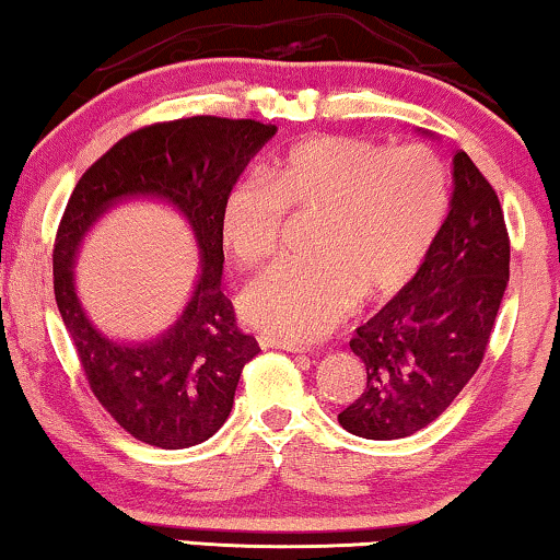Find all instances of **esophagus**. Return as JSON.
I'll use <instances>...</instances> for the list:
<instances>
[{"mask_svg": "<svg viewBox=\"0 0 560 560\" xmlns=\"http://www.w3.org/2000/svg\"><path fill=\"white\" fill-rule=\"evenodd\" d=\"M259 347H262V350H285V352H293V354H303L306 352V347H301V345H295V342H285V339H275V337H270V334H259Z\"/></svg>", "mask_w": 560, "mask_h": 560, "instance_id": "obj_1", "label": "esophagus"}]
</instances>
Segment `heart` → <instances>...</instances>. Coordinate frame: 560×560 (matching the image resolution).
I'll return each instance as SVG.
<instances>
[{
	"mask_svg": "<svg viewBox=\"0 0 560 560\" xmlns=\"http://www.w3.org/2000/svg\"><path fill=\"white\" fill-rule=\"evenodd\" d=\"M450 206L445 164L424 147L388 149L354 136L295 143L244 177L221 206V238L242 265L270 257L285 210H318L314 257H285L242 293L246 322L288 342H314L345 322L360 293L401 290L438 242Z\"/></svg>",
	"mask_w": 560,
	"mask_h": 560,
	"instance_id": "1",
	"label": "heart"
}]
</instances>
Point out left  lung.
<instances>
[{
  "label": "left lung",
  "instance_id": "8db88e82",
  "mask_svg": "<svg viewBox=\"0 0 560 560\" xmlns=\"http://www.w3.org/2000/svg\"><path fill=\"white\" fill-rule=\"evenodd\" d=\"M510 282V236L489 179L466 151L453 156V200L417 275L350 350L368 386L339 413L347 432L401 440L432 424L481 365Z\"/></svg>",
  "mask_w": 560,
  "mask_h": 560
}]
</instances>
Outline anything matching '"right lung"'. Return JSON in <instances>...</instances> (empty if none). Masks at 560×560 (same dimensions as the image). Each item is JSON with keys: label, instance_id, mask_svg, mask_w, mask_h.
I'll use <instances>...</instances> for the list:
<instances>
[{"label": "right lung", "instance_id": "obj_1", "mask_svg": "<svg viewBox=\"0 0 560 560\" xmlns=\"http://www.w3.org/2000/svg\"><path fill=\"white\" fill-rule=\"evenodd\" d=\"M275 126L195 115L133 130L82 174L58 223L54 293L97 401L128 434L162 450L206 442L226 422L238 377L259 352L223 295L221 206ZM126 199H156L186 218L201 275L170 330L143 343L107 338L75 295L85 231Z\"/></svg>", "mask_w": 560, "mask_h": 560}]
</instances>
